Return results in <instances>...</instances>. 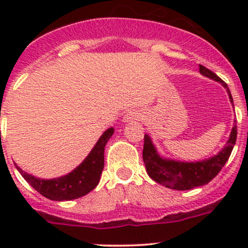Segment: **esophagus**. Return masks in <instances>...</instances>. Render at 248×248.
<instances>
[{"mask_svg": "<svg viewBox=\"0 0 248 248\" xmlns=\"http://www.w3.org/2000/svg\"><path fill=\"white\" fill-rule=\"evenodd\" d=\"M141 117V114L138 111H128L126 115L124 116V122H131L134 121V120H139Z\"/></svg>", "mask_w": 248, "mask_h": 248, "instance_id": "obj_1", "label": "esophagus"}]
</instances>
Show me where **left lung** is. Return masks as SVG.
Segmentation results:
<instances>
[{
	"label": "left lung",
	"mask_w": 248,
	"mask_h": 248,
	"mask_svg": "<svg viewBox=\"0 0 248 248\" xmlns=\"http://www.w3.org/2000/svg\"><path fill=\"white\" fill-rule=\"evenodd\" d=\"M199 72L204 77L210 78L215 81L221 82L222 86L227 90L232 104V97L229 87L223 80L217 77L214 72L206 67L199 64ZM234 106V104H232ZM236 124L232 128L231 136L227 140L223 149L215 156L199 162H180L175 159L164 158L157 152L156 146L152 142L149 134L144 137V149H142V161L145 163L147 174L154 181L158 182L162 186L168 187L177 191H187L209 184L223 168L226 162L231 156L232 147L236 141Z\"/></svg>",
	"instance_id": "obj_1"
}]
</instances>
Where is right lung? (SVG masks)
<instances>
[{
    "label": "right lung",
    "instance_id": "add662e5",
    "mask_svg": "<svg viewBox=\"0 0 248 248\" xmlns=\"http://www.w3.org/2000/svg\"><path fill=\"white\" fill-rule=\"evenodd\" d=\"M112 133H114L112 127L107 129L96 142L91 152L87 155L86 158L74 170L63 176L49 180L39 179L34 177L33 175L27 174L17 166L16 169L38 193L50 201L63 202L80 198L90 193L98 185L104 168V149L108 140L111 138Z\"/></svg>",
    "mask_w": 248,
    "mask_h": 248
}]
</instances>
